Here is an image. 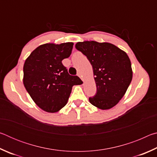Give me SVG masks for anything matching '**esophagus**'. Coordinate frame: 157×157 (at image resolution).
Returning <instances> with one entry per match:
<instances>
[{"label": "esophagus", "instance_id": "1", "mask_svg": "<svg viewBox=\"0 0 157 157\" xmlns=\"http://www.w3.org/2000/svg\"><path fill=\"white\" fill-rule=\"evenodd\" d=\"M78 76H79V78H80L82 79V80L84 82V79H83V78H82V74H81L80 73H78Z\"/></svg>", "mask_w": 157, "mask_h": 157}]
</instances>
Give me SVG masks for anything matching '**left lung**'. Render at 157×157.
Returning a JSON list of instances; mask_svg holds the SVG:
<instances>
[{
    "label": "left lung",
    "mask_w": 157,
    "mask_h": 157,
    "mask_svg": "<svg viewBox=\"0 0 157 157\" xmlns=\"http://www.w3.org/2000/svg\"><path fill=\"white\" fill-rule=\"evenodd\" d=\"M75 48L86 55L94 71L97 92L89 98L90 103L102 110L113 107L125 94L132 79L128 55L107 42H78Z\"/></svg>",
    "instance_id": "left-lung-1"
}]
</instances>
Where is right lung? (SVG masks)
<instances>
[{"label":"right lung","mask_w":157,"mask_h":157,"mask_svg":"<svg viewBox=\"0 0 157 157\" xmlns=\"http://www.w3.org/2000/svg\"><path fill=\"white\" fill-rule=\"evenodd\" d=\"M73 42L45 44L31 52L23 66V84L35 104L49 113L66 105L74 85L82 84L79 77L70 75L62 61L72 52Z\"/></svg>","instance_id":"1"}]
</instances>
